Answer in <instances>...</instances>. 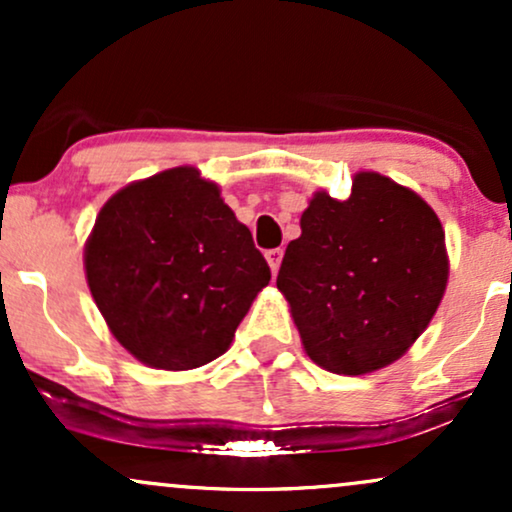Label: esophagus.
<instances>
[{
    "label": "esophagus",
    "mask_w": 512,
    "mask_h": 512,
    "mask_svg": "<svg viewBox=\"0 0 512 512\" xmlns=\"http://www.w3.org/2000/svg\"><path fill=\"white\" fill-rule=\"evenodd\" d=\"M264 257H267V262H269V267H272V272L274 274L279 272V264H281V257H284V250L272 248V250L264 252Z\"/></svg>",
    "instance_id": "1"
}]
</instances>
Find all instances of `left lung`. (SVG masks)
<instances>
[{
    "label": "left lung",
    "instance_id": "obj_1",
    "mask_svg": "<svg viewBox=\"0 0 512 512\" xmlns=\"http://www.w3.org/2000/svg\"><path fill=\"white\" fill-rule=\"evenodd\" d=\"M448 284L445 233L419 195L358 173L344 202L317 192L276 286L305 354L339 375L397 361L419 339Z\"/></svg>",
    "mask_w": 512,
    "mask_h": 512
}]
</instances>
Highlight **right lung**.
<instances>
[{
    "mask_svg": "<svg viewBox=\"0 0 512 512\" xmlns=\"http://www.w3.org/2000/svg\"><path fill=\"white\" fill-rule=\"evenodd\" d=\"M84 262L117 342L163 370L221 356L272 279L248 226L195 168L163 170L110 197Z\"/></svg>",
    "mask_w": 512,
    "mask_h": 512,
    "instance_id": "obj_1",
    "label": "right lung"
}]
</instances>
